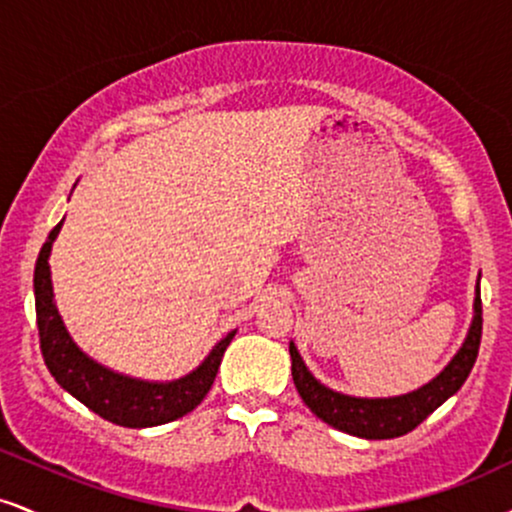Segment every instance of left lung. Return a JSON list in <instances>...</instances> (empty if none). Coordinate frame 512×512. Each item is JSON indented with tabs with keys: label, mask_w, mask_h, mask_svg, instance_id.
I'll return each instance as SVG.
<instances>
[{
	"label": "left lung",
	"mask_w": 512,
	"mask_h": 512,
	"mask_svg": "<svg viewBox=\"0 0 512 512\" xmlns=\"http://www.w3.org/2000/svg\"><path fill=\"white\" fill-rule=\"evenodd\" d=\"M481 293L477 286V298H474V320L469 327L467 339H464L462 349L457 351L455 358L445 366L438 378L431 383L419 387L416 392L402 397H387V399H361L339 395L322 383H317L308 368H305L301 354L289 344L291 351V373L293 385H296L298 395L308 404L317 419L330 424L337 431L351 433V436L368 438V440H387L399 438L404 433L414 431L421 421L436 411L445 399L455 395L464 385L467 375L472 373L474 361H477L479 344H481Z\"/></svg>",
	"instance_id": "1"
}]
</instances>
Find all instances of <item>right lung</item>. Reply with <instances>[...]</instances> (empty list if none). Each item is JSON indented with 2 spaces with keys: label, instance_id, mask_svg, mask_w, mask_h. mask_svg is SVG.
Returning <instances> with one entry per match:
<instances>
[{
  "label": "right lung",
  "instance_id": "1",
  "mask_svg": "<svg viewBox=\"0 0 512 512\" xmlns=\"http://www.w3.org/2000/svg\"><path fill=\"white\" fill-rule=\"evenodd\" d=\"M62 221L50 231L48 240L40 248L35 262L33 289H35V315H38L40 351H43L45 366L52 378L60 383L69 395L96 411L105 421L127 428H149L161 426L168 421L190 414L192 409L207 397L219 373L221 358L236 332L226 334L219 344L211 349L207 361L185 378L173 383H144V380L127 378L113 370L98 366L69 337L60 313H57L55 298H52L50 279V248L52 240L60 233Z\"/></svg>",
  "mask_w": 512,
  "mask_h": 512
}]
</instances>
